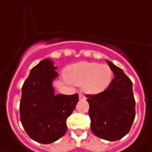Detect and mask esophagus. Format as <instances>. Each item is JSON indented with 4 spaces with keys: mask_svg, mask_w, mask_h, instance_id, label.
I'll use <instances>...</instances> for the list:
<instances>
[{
    "mask_svg": "<svg viewBox=\"0 0 152 152\" xmlns=\"http://www.w3.org/2000/svg\"><path fill=\"white\" fill-rule=\"evenodd\" d=\"M79 99H80V100H86V96H84L83 94H82V93H80V95H79Z\"/></svg>",
    "mask_w": 152,
    "mask_h": 152,
    "instance_id": "34e87169",
    "label": "esophagus"
}]
</instances>
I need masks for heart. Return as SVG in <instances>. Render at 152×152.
<instances>
[{
	"mask_svg": "<svg viewBox=\"0 0 152 152\" xmlns=\"http://www.w3.org/2000/svg\"><path fill=\"white\" fill-rule=\"evenodd\" d=\"M68 78L72 83L82 85L83 90L86 93L96 94L109 86L113 71L106 64L81 62L68 69Z\"/></svg>",
	"mask_w": 152,
	"mask_h": 152,
	"instance_id": "b5f03b06",
	"label": "heart"
}]
</instances>
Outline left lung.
Returning a JSON list of instances; mask_svg holds the SVG:
<instances>
[{
	"label": "left lung",
	"instance_id": "8db88e82",
	"mask_svg": "<svg viewBox=\"0 0 152 152\" xmlns=\"http://www.w3.org/2000/svg\"><path fill=\"white\" fill-rule=\"evenodd\" d=\"M106 62L114 79L103 92L86 97L92 133L112 142L123 138L130 131L135 117V101L131 80L122 69Z\"/></svg>",
	"mask_w": 152,
	"mask_h": 152
}]
</instances>
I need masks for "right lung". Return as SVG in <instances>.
Masks as SVG:
<instances>
[{"label": "right lung", "mask_w": 152, "mask_h": 152, "mask_svg": "<svg viewBox=\"0 0 152 152\" xmlns=\"http://www.w3.org/2000/svg\"><path fill=\"white\" fill-rule=\"evenodd\" d=\"M53 62L45 59L31 69L22 86L20 118L31 139L41 144L56 142L66 132V119L79 95H55L53 81L58 76Z\"/></svg>", "instance_id": "1"}]
</instances>
